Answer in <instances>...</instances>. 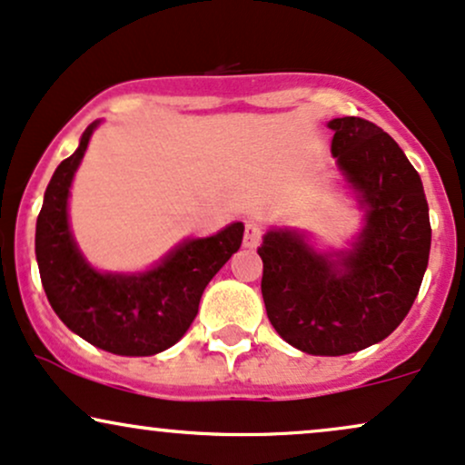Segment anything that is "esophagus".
Segmentation results:
<instances>
[{
  "label": "esophagus",
  "mask_w": 465,
  "mask_h": 465,
  "mask_svg": "<svg viewBox=\"0 0 465 465\" xmlns=\"http://www.w3.org/2000/svg\"><path fill=\"white\" fill-rule=\"evenodd\" d=\"M263 239V223L261 222H245V232H243V245L245 248H256Z\"/></svg>",
  "instance_id": "esophagus-1"
}]
</instances>
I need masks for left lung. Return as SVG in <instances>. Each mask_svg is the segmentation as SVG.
<instances>
[{"label": "left lung", "instance_id": "left-lung-1", "mask_svg": "<svg viewBox=\"0 0 465 465\" xmlns=\"http://www.w3.org/2000/svg\"><path fill=\"white\" fill-rule=\"evenodd\" d=\"M331 152L368 209L351 252H315L302 234L270 231L261 243V293L278 335L298 351L340 357L385 340L405 320L429 265L422 180L405 152L361 117L332 119Z\"/></svg>", "mask_w": 465, "mask_h": 465}]
</instances>
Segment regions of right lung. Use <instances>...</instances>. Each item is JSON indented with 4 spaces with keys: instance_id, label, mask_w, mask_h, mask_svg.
Wrapping results in <instances>:
<instances>
[{
    "instance_id": "obj_1",
    "label": "right lung",
    "mask_w": 465,
    "mask_h": 465,
    "mask_svg": "<svg viewBox=\"0 0 465 465\" xmlns=\"http://www.w3.org/2000/svg\"><path fill=\"white\" fill-rule=\"evenodd\" d=\"M95 124L56 167L36 220V261L49 304L75 335L124 357L167 351L195 320L211 278L237 252L243 223L191 239L143 274H100L82 259L69 232L67 198Z\"/></svg>"
}]
</instances>
